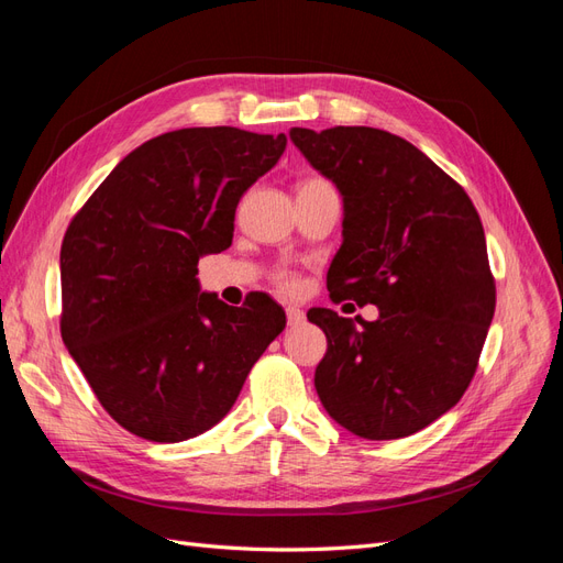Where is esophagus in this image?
Listing matches in <instances>:
<instances>
[{"instance_id": "1", "label": "esophagus", "mask_w": 563, "mask_h": 563, "mask_svg": "<svg viewBox=\"0 0 563 563\" xmlns=\"http://www.w3.org/2000/svg\"><path fill=\"white\" fill-rule=\"evenodd\" d=\"M286 319H288V327H300V323L305 321V312L300 308H294V305H288Z\"/></svg>"}]
</instances>
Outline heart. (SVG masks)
Instances as JSON below:
<instances>
[{
  "label": "heart",
  "instance_id": "obj_1",
  "mask_svg": "<svg viewBox=\"0 0 563 563\" xmlns=\"http://www.w3.org/2000/svg\"><path fill=\"white\" fill-rule=\"evenodd\" d=\"M314 185H329L327 180H321V178H310V180H305V183H300V187H314ZM298 187V190H300ZM277 284L282 286V288H286V291H294V288H298V277L294 275V272H279L277 275Z\"/></svg>",
  "mask_w": 563,
  "mask_h": 563
}]
</instances>
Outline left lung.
I'll return each instance as SVG.
<instances>
[{
  "label": "left lung",
  "instance_id": "obj_1",
  "mask_svg": "<svg viewBox=\"0 0 563 563\" xmlns=\"http://www.w3.org/2000/svg\"><path fill=\"white\" fill-rule=\"evenodd\" d=\"M288 135L343 195L331 300L380 310L362 329L327 308L308 312L329 340L317 395L356 437L416 434L465 395L496 312L479 213L463 187L395 133L296 126Z\"/></svg>",
  "mask_w": 563,
  "mask_h": 563
}]
</instances>
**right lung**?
<instances>
[{"label": "right lung", "instance_id": "obj_1", "mask_svg": "<svg viewBox=\"0 0 563 563\" xmlns=\"http://www.w3.org/2000/svg\"><path fill=\"white\" fill-rule=\"evenodd\" d=\"M286 135L197 126L119 162L60 246V335L100 406L135 437L192 439L223 420L286 314L201 294L197 263L232 244L234 211Z\"/></svg>", "mask_w": 563, "mask_h": 563}]
</instances>
